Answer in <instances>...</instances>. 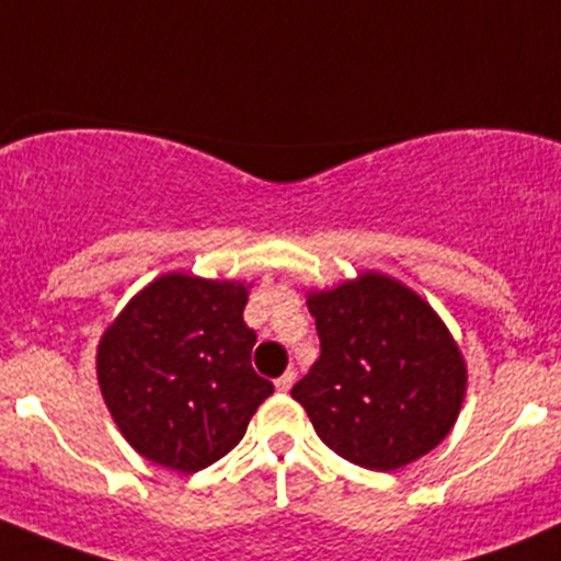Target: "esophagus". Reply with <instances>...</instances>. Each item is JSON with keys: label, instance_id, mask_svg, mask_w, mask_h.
I'll return each mask as SVG.
<instances>
[{"label": "esophagus", "instance_id": "34e87169", "mask_svg": "<svg viewBox=\"0 0 561 561\" xmlns=\"http://www.w3.org/2000/svg\"><path fill=\"white\" fill-rule=\"evenodd\" d=\"M293 382H296V371H285L282 377H276V390H282V393H287V390L293 388Z\"/></svg>", "mask_w": 561, "mask_h": 561}]
</instances>
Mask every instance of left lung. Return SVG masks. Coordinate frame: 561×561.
Returning <instances> with one entry per match:
<instances>
[{"mask_svg":"<svg viewBox=\"0 0 561 561\" xmlns=\"http://www.w3.org/2000/svg\"><path fill=\"white\" fill-rule=\"evenodd\" d=\"M320 358L293 386L317 437L358 467L390 472L454 428L467 369L434 309L390 276L312 293Z\"/></svg>","mask_w":561,"mask_h":561,"instance_id":"left-lung-1","label":"left lung"}]
</instances>
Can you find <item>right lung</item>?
<instances>
[{
    "label": "right lung",
    "instance_id": "obj_1",
    "mask_svg": "<svg viewBox=\"0 0 561 561\" xmlns=\"http://www.w3.org/2000/svg\"><path fill=\"white\" fill-rule=\"evenodd\" d=\"M244 307L239 282L168 274L107 328L98 350L100 390L140 456L197 472L241 443L249 417L274 393L252 369L257 333Z\"/></svg>",
    "mask_w": 561,
    "mask_h": 561
}]
</instances>
